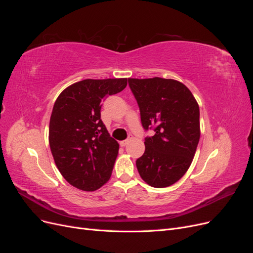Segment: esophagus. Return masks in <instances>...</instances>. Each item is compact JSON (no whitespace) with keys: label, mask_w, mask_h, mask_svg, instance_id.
<instances>
[{"label":"esophagus","mask_w":253,"mask_h":253,"mask_svg":"<svg viewBox=\"0 0 253 253\" xmlns=\"http://www.w3.org/2000/svg\"><path fill=\"white\" fill-rule=\"evenodd\" d=\"M131 140H132V136H129L127 139H126V140H122V141L120 142V144L122 145V147H125V145H126V144H127L129 141H131Z\"/></svg>","instance_id":"esophagus-1"}]
</instances>
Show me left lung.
I'll return each instance as SVG.
<instances>
[{"label": "left lung", "instance_id": "8db88e82", "mask_svg": "<svg viewBox=\"0 0 253 253\" xmlns=\"http://www.w3.org/2000/svg\"><path fill=\"white\" fill-rule=\"evenodd\" d=\"M139 106L145 151L136 160L141 178L154 188L179 180L192 163L200 141V108L182 83L164 78L128 79Z\"/></svg>", "mask_w": 253, "mask_h": 253}]
</instances>
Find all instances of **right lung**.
<instances>
[{
    "mask_svg": "<svg viewBox=\"0 0 253 253\" xmlns=\"http://www.w3.org/2000/svg\"><path fill=\"white\" fill-rule=\"evenodd\" d=\"M126 79H85L59 95L49 121L56 166L72 186L95 191L111 177L119 144L101 120V102L126 88Z\"/></svg>",
    "mask_w": 253,
    "mask_h": 253,
    "instance_id": "add662e5",
    "label": "right lung"
}]
</instances>
